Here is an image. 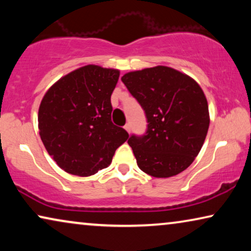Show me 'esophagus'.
I'll return each instance as SVG.
<instances>
[{
  "label": "esophagus",
  "instance_id": "obj_1",
  "mask_svg": "<svg viewBox=\"0 0 251 251\" xmlns=\"http://www.w3.org/2000/svg\"><path fill=\"white\" fill-rule=\"evenodd\" d=\"M125 129H126V131H128V132H130V130H131V128H130V125H129V123H126V125L125 126Z\"/></svg>",
  "mask_w": 251,
  "mask_h": 251
}]
</instances>
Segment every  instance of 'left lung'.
Wrapping results in <instances>:
<instances>
[{"mask_svg":"<svg viewBox=\"0 0 251 251\" xmlns=\"http://www.w3.org/2000/svg\"><path fill=\"white\" fill-rule=\"evenodd\" d=\"M121 80L149 123L144 135L128 140L140 170L156 178L184 171L200 152L210 122L200 85L166 66L130 72Z\"/></svg>","mask_w":251,"mask_h":251,"instance_id":"left-lung-1","label":"left lung"}]
</instances>
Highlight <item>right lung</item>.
Masks as SVG:
<instances>
[{
    "label": "right lung",
    "instance_id": "add662e5",
    "mask_svg": "<svg viewBox=\"0 0 251 251\" xmlns=\"http://www.w3.org/2000/svg\"><path fill=\"white\" fill-rule=\"evenodd\" d=\"M120 72L88 65L57 81L41 101L40 136L68 174L87 177L107 168L129 133L113 125L111 96Z\"/></svg>",
    "mask_w": 251,
    "mask_h": 251
}]
</instances>
